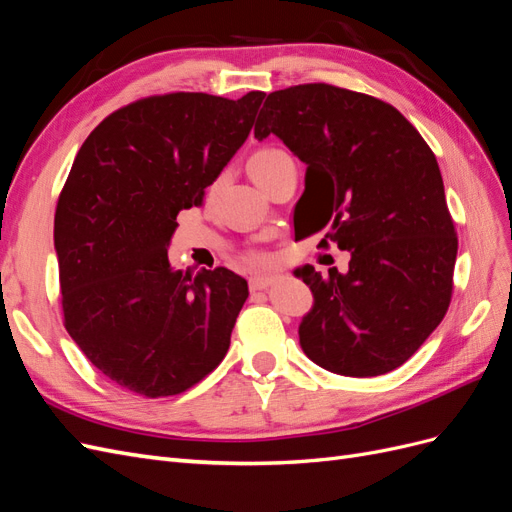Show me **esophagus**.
Here are the masks:
<instances>
[{"mask_svg": "<svg viewBox=\"0 0 512 512\" xmlns=\"http://www.w3.org/2000/svg\"><path fill=\"white\" fill-rule=\"evenodd\" d=\"M273 282H275V275H252L250 277V288L252 290H262V288L271 286Z\"/></svg>", "mask_w": 512, "mask_h": 512, "instance_id": "1", "label": "esophagus"}]
</instances>
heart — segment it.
Instances as JSON below:
<instances>
[{
  "instance_id": "1",
  "label": "heart",
  "mask_w": 512,
  "mask_h": 512,
  "mask_svg": "<svg viewBox=\"0 0 512 512\" xmlns=\"http://www.w3.org/2000/svg\"><path fill=\"white\" fill-rule=\"evenodd\" d=\"M282 156H286L284 151L280 149H262L258 153H254V156L250 158V162H247V170H250V175L254 181H258L260 177H265L271 166L280 160Z\"/></svg>"
}]
</instances>
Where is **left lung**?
Here are the masks:
<instances>
[{
	"label": "left lung",
	"instance_id": "obj_1",
	"mask_svg": "<svg viewBox=\"0 0 512 512\" xmlns=\"http://www.w3.org/2000/svg\"><path fill=\"white\" fill-rule=\"evenodd\" d=\"M269 134L307 166L294 239L327 228L350 252L346 273L294 269L314 294L303 352L339 376L397 369L451 303L457 237L436 156L391 104L324 83L269 94L254 136Z\"/></svg>",
	"mask_w": 512,
	"mask_h": 512
}]
</instances>
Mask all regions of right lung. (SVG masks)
<instances>
[{
  "mask_svg": "<svg viewBox=\"0 0 512 512\" xmlns=\"http://www.w3.org/2000/svg\"><path fill=\"white\" fill-rule=\"evenodd\" d=\"M265 94H168L108 115L87 136L55 211L66 331L121 389L183 393L222 363L247 299L230 269L173 271L177 213L245 143Z\"/></svg>",
  "mask_w": 512,
  "mask_h": 512,
  "instance_id": "obj_1",
  "label": "right lung"
}]
</instances>
